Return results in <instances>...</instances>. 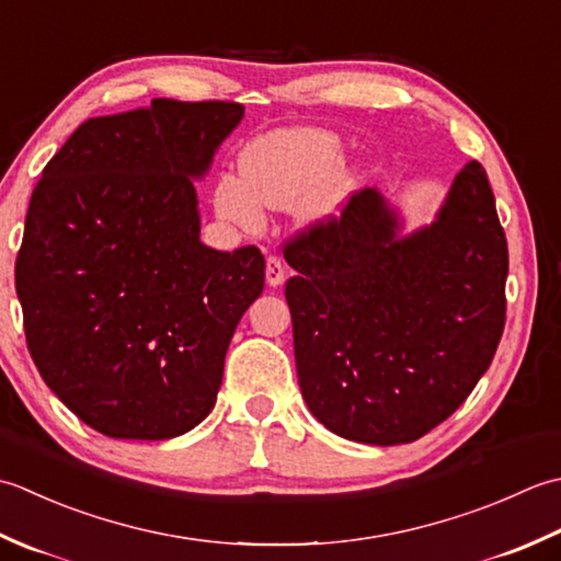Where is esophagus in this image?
Listing matches in <instances>:
<instances>
[{
  "label": "esophagus",
  "mask_w": 561,
  "mask_h": 561,
  "mask_svg": "<svg viewBox=\"0 0 561 561\" xmlns=\"http://www.w3.org/2000/svg\"><path fill=\"white\" fill-rule=\"evenodd\" d=\"M283 280H285V266H283V261H280V256L271 254V256L266 259V283L273 285V288H276V285H280Z\"/></svg>",
  "instance_id": "esophagus-1"
}]
</instances>
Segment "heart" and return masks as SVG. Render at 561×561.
<instances>
[{"label": "heart", "instance_id": "obj_1", "mask_svg": "<svg viewBox=\"0 0 561 561\" xmlns=\"http://www.w3.org/2000/svg\"><path fill=\"white\" fill-rule=\"evenodd\" d=\"M344 157L339 137L322 128H280L256 137L242 157V174H222L215 208L242 230L264 225V210H288L319 220L334 213L348 193V179L334 171Z\"/></svg>", "mask_w": 561, "mask_h": 561}]
</instances>
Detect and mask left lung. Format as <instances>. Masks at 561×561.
<instances>
[{
    "instance_id": "left-lung-1",
    "label": "left lung",
    "mask_w": 561,
    "mask_h": 561,
    "mask_svg": "<svg viewBox=\"0 0 561 561\" xmlns=\"http://www.w3.org/2000/svg\"><path fill=\"white\" fill-rule=\"evenodd\" d=\"M283 256L297 380L336 436H426L486 373L506 324L508 247L486 171L455 176L436 222L397 239L375 188L290 237Z\"/></svg>"
}]
</instances>
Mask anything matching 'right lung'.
<instances>
[{"label": "right lung", "instance_id": "add662e5", "mask_svg": "<svg viewBox=\"0 0 561 561\" xmlns=\"http://www.w3.org/2000/svg\"><path fill=\"white\" fill-rule=\"evenodd\" d=\"M242 116L234 101L154 99L89 118L33 188L14 271L26 344L45 385L108 438L198 426L264 290L256 247L201 244L191 181Z\"/></svg>", "mask_w": 561, "mask_h": 561}]
</instances>
